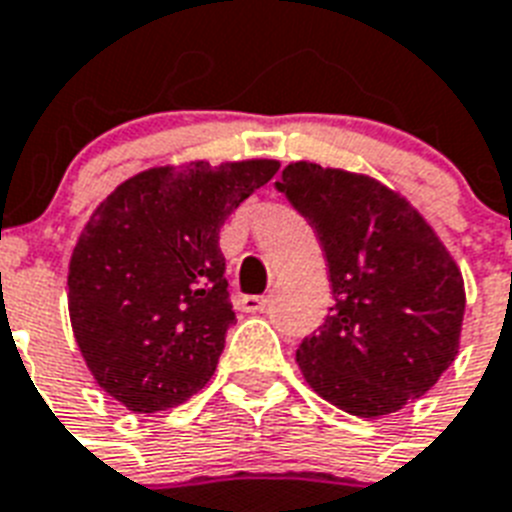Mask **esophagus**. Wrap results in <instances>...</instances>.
Instances as JSON below:
<instances>
[{
  "mask_svg": "<svg viewBox=\"0 0 512 512\" xmlns=\"http://www.w3.org/2000/svg\"><path fill=\"white\" fill-rule=\"evenodd\" d=\"M240 306H243V312L248 314L264 312L269 306V296H243L240 298Z\"/></svg>",
  "mask_w": 512,
  "mask_h": 512,
  "instance_id": "1",
  "label": "esophagus"
}]
</instances>
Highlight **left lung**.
Returning a JSON list of instances; mask_svg holds the SVG:
<instances>
[{
    "label": "left lung",
    "mask_w": 512,
    "mask_h": 512,
    "mask_svg": "<svg viewBox=\"0 0 512 512\" xmlns=\"http://www.w3.org/2000/svg\"><path fill=\"white\" fill-rule=\"evenodd\" d=\"M327 256L330 314L298 346L306 383L335 407L380 418L415 402L457 357L463 275L415 208L380 182L290 163L275 182Z\"/></svg>",
    "instance_id": "left-lung-1"
}]
</instances>
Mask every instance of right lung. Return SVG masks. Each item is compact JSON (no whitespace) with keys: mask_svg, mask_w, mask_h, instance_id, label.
<instances>
[{"mask_svg":"<svg viewBox=\"0 0 512 512\" xmlns=\"http://www.w3.org/2000/svg\"><path fill=\"white\" fill-rule=\"evenodd\" d=\"M277 161L142 171L102 200L73 248L68 309L94 380L132 412L206 386L235 325L219 230Z\"/></svg>","mask_w":512,"mask_h":512,"instance_id":"right-lung-1","label":"right lung"}]
</instances>
